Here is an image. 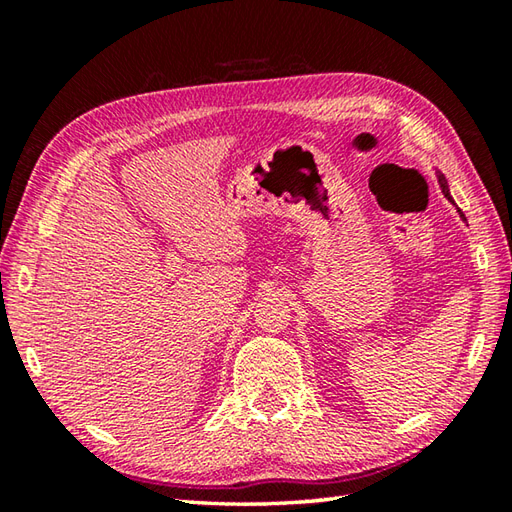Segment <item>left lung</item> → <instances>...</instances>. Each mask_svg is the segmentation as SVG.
Listing matches in <instances>:
<instances>
[{
    "instance_id": "8db88e82",
    "label": "left lung",
    "mask_w": 512,
    "mask_h": 512,
    "mask_svg": "<svg viewBox=\"0 0 512 512\" xmlns=\"http://www.w3.org/2000/svg\"><path fill=\"white\" fill-rule=\"evenodd\" d=\"M438 182H440V187H442V193L444 195H447V198L451 200V193H449V184H447V180H444V176H442V173H438ZM453 202V200H451ZM460 217H462V220H466V217L462 215V211H460Z\"/></svg>"
}]
</instances>
